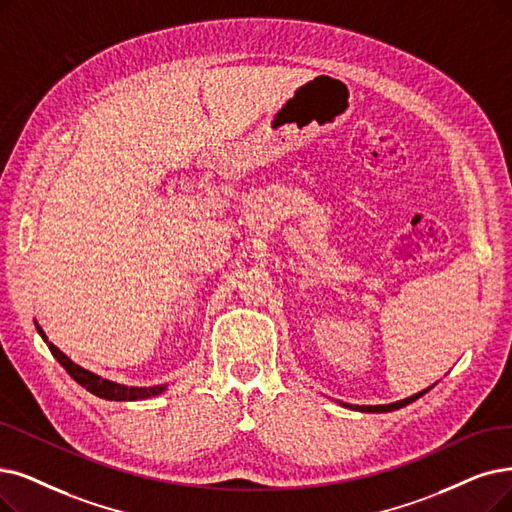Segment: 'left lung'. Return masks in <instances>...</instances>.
<instances>
[{
	"mask_svg": "<svg viewBox=\"0 0 512 512\" xmlns=\"http://www.w3.org/2000/svg\"><path fill=\"white\" fill-rule=\"evenodd\" d=\"M424 393H428V388H426V391H422V393H416V395H412V397L401 399V401H397V403H388V405H346V403H342V405L351 407V410H359V412H393V410H399V407L410 405L412 401H416V399L422 397Z\"/></svg>",
	"mask_w": 512,
	"mask_h": 512,
	"instance_id": "8db88e82",
	"label": "left lung"
}]
</instances>
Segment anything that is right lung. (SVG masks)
Here are the masks:
<instances>
[{
	"label": "right lung",
	"mask_w": 512,
	"mask_h": 512,
	"mask_svg": "<svg viewBox=\"0 0 512 512\" xmlns=\"http://www.w3.org/2000/svg\"><path fill=\"white\" fill-rule=\"evenodd\" d=\"M37 332L39 336H42L48 344L50 353L56 357V361L65 367V370L69 372V376L81 384L84 388H88V391L100 399H109V401H138V399H149V397H155L159 395L161 391H166V384H157V386H149V388H138V386H124V384H117V382H111L107 378H100L88 370H84V367L73 363L63 351H58L56 346L52 342H48L46 334L42 327L37 325Z\"/></svg>",
	"instance_id": "1"
}]
</instances>
